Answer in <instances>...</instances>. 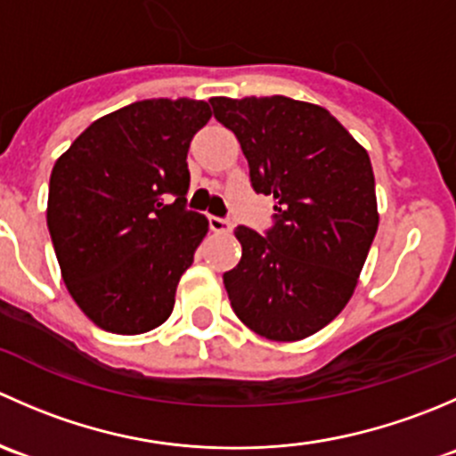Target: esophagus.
Here are the masks:
<instances>
[{
    "label": "esophagus",
    "mask_w": 456,
    "mask_h": 456,
    "mask_svg": "<svg viewBox=\"0 0 456 456\" xmlns=\"http://www.w3.org/2000/svg\"><path fill=\"white\" fill-rule=\"evenodd\" d=\"M209 227L216 233H227L232 232V223L227 218H218V216H209Z\"/></svg>",
    "instance_id": "34e87169"
}]
</instances>
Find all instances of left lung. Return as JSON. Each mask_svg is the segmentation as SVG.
<instances>
[{"instance_id":"left-lung-1","label":"left lung","mask_w":456,"mask_h":456,"mask_svg":"<svg viewBox=\"0 0 456 456\" xmlns=\"http://www.w3.org/2000/svg\"><path fill=\"white\" fill-rule=\"evenodd\" d=\"M236 134L251 187L273 196L275 224L238 227V266L223 275L233 311L273 342L324 329L351 300L379 224L369 151L315 103L289 96L209 99Z\"/></svg>"}]
</instances>
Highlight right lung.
<instances>
[{"mask_svg":"<svg viewBox=\"0 0 456 456\" xmlns=\"http://www.w3.org/2000/svg\"><path fill=\"white\" fill-rule=\"evenodd\" d=\"M209 103L145 99L96 118L50 174L48 229L72 300L99 329L141 335L172 315L209 223L187 209V151Z\"/></svg>","mask_w":456,"mask_h":456,"instance_id":"1","label":"right lung"}]
</instances>
